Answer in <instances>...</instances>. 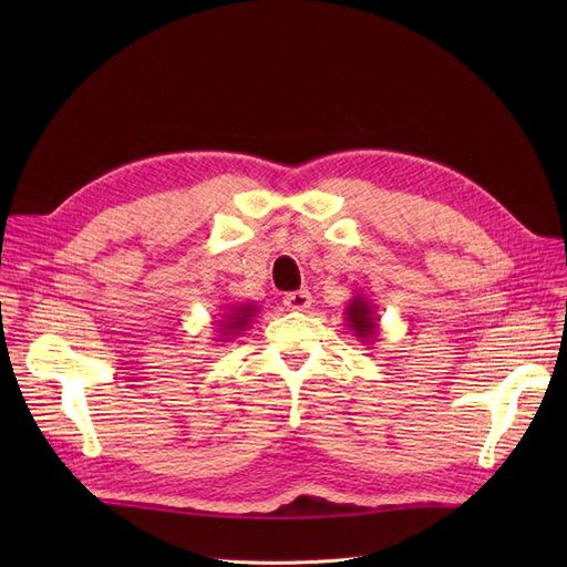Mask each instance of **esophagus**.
I'll return each instance as SVG.
<instances>
[{
  "instance_id": "34e87169",
  "label": "esophagus",
  "mask_w": 567,
  "mask_h": 567,
  "mask_svg": "<svg viewBox=\"0 0 567 567\" xmlns=\"http://www.w3.org/2000/svg\"><path fill=\"white\" fill-rule=\"evenodd\" d=\"M284 305L288 307V310H293V312H305L307 307L312 305L310 290H293V293H286L284 296Z\"/></svg>"
}]
</instances>
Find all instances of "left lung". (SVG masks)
<instances>
[{"mask_svg":"<svg viewBox=\"0 0 567 567\" xmlns=\"http://www.w3.org/2000/svg\"><path fill=\"white\" fill-rule=\"evenodd\" d=\"M342 315H346L348 331H352V336L362 340L364 346H373L381 333V317L375 312V305L364 293H354Z\"/></svg>","mask_w":567,"mask_h":567,"instance_id":"left-lung-1","label":"left lung"}]
</instances>
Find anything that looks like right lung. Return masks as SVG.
Listing matches in <instances>:
<instances>
[{"instance_id":"1","label":"right lung","mask_w":567,"mask_h":567,"mask_svg":"<svg viewBox=\"0 0 567 567\" xmlns=\"http://www.w3.org/2000/svg\"><path fill=\"white\" fill-rule=\"evenodd\" d=\"M221 315L219 319L215 317L213 329H215V338L217 342H229L231 338H236L241 331H246L248 326L255 321L260 307L255 302H225L219 307Z\"/></svg>"}]
</instances>
